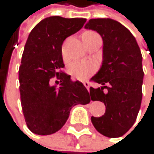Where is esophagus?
Returning <instances> with one entry per match:
<instances>
[{
  "label": "esophagus",
  "mask_w": 154,
  "mask_h": 154,
  "mask_svg": "<svg viewBox=\"0 0 154 154\" xmlns=\"http://www.w3.org/2000/svg\"><path fill=\"white\" fill-rule=\"evenodd\" d=\"M83 84H84V86L87 88V90H88V91L90 90V87H91V84H90V82H88V81H84V82H83Z\"/></svg>",
  "instance_id": "34e87169"
}]
</instances>
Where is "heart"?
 Returning <instances> with one entry per match:
<instances>
[{"label": "heart", "mask_w": 154, "mask_h": 154, "mask_svg": "<svg viewBox=\"0 0 154 154\" xmlns=\"http://www.w3.org/2000/svg\"><path fill=\"white\" fill-rule=\"evenodd\" d=\"M94 33L93 31H86L83 33L82 35V38H85L87 35L88 34H91ZM63 58L64 61H67V58L66 56V54H64V51L63 49ZM95 64L91 62H88V61H75L71 63L69 66H68V72L69 74L73 76L74 79H76L79 80H85L88 78L94 73L95 71Z\"/></svg>", "instance_id": "b5f03b06"}]
</instances>
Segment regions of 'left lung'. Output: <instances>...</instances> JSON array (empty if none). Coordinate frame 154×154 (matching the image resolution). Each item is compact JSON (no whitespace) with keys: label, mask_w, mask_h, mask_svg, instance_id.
Masks as SVG:
<instances>
[{"label":"left lung","mask_w":154,"mask_h":154,"mask_svg":"<svg viewBox=\"0 0 154 154\" xmlns=\"http://www.w3.org/2000/svg\"><path fill=\"white\" fill-rule=\"evenodd\" d=\"M85 28L97 31L103 41V63L91 80L100 87L90 88L92 100L104 103L105 114L91 116L98 132L108 138L126 134L137 119L142 99V55L127 27L110 18L91 19Z\"/></svg>","instance_id":"1"}]
</instances>
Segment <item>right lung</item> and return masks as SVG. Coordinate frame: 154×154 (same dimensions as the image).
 <instances>
[{"mask_svg": "<svg viewBox=\"0 0 154 154\" xmlns=\"http://www.w3.org/2000/svg\"><path fill=\"white\" fill-rule=\"evenodd\" d=\"M85 22V18L50 16L41 20L27 38L18 72L19 90L26 126L34 134L57 132L73 106L91 102L85 86L62 72L63 40L81 29ZM54 76L59 81L51 85L50 79Z\"/></svg>", "mask_w": 154, "mask_h": 154, "instance_id": "obj_1", "label": "right lung"}]
</instances>
